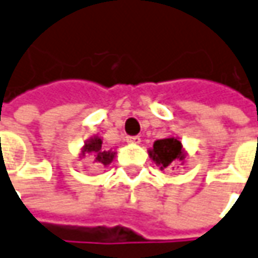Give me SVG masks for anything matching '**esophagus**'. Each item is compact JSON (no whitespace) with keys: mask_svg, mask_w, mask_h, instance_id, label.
Listing matches in <instances>:
<instances>
[{"mask_svg":"<svg viewBox=\"0 0 258 258\" xmlns=\"http://www.w3.org/2000/svg\"><path fill=\"white\" fill-rule=\"evenodd\" d=\"M126 141L129 142V143H139L141 142V136H127Z\"/></svg>","mask_w":258,"mask_h":258,"instance_id":"34e87169","label":"esophagus"}]
</instances>
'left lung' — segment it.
Here are the masks:
<instances>
[{
    "instance_id": "obj_1",
    "label": "left lung",
    "mask_w": 258,
    "mask_h": 258,
    "mask_svg": "<svg viewBox=\"0 0 258 258\" xmlns=\"http://www.w3.org/2000/svg\"><path fill=\"white\" fill-rule=\"evenodd\" d=\"M150 157L160 166V169H172L177 162L184 160L181 143L174 138L160 139L153 143V149L149 152Z\"/></svg>"
}]
</instances>
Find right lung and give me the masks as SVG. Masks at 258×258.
Returning <instances> with one entry per match:
<instances>
[{
	"instance_id": "add662e5",
	"label": "right lung",
	"mask_w": 258,
	"mask_h": 258,
	"mask_svg": "<svg viewBox=\"0 0 258 258\" xmlns=\"http://www.w3.org/2000/svg\"><path fill=\"white\" fill-rule=\"evenodd\" d=\"M82 153H91L92 155V167L95 170L106 167L115 157V152L105 149L102 146V139H99V138H93L88 143H85Z\"/></svg>"
}]
</instances>
